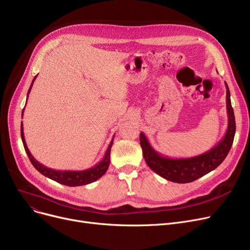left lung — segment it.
Returning <instances> with one entry per match:
<instances>
[{
    "mask_svg": "<svg viewBox=\"0 0 250 250\" xmlns=\"http://www.w3.org/2000/svg\"><path fill=\"white\" fill-rule=\"evenodd\" d=\"M226 85V106L228 127L225 136L214 148L190 158H169L154 150L144 133L140 134V144L147 165L161 177L177 183H188L213 171L225 160L233 144L236 125L231 105L230 91Z\"/></svg>",
    "mask_w": 250,
    "mask_h": 250,
    "instance_id": "1",
    "label": "left lung"
}]
</instances>
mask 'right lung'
Listing matches in <instances>:
<instances>
[{"mask_svg": "<svg viewBox=\"0 0 250 250\" xmlns=\"http://www.w3.org/2000/svg\"><path fill=\"white\" fill-rule=\"evenodd\" d=\"M36 77L37 76H35L32 80V83L30 85V88H29L28 93H27V98H28V95L30 93L33 82L36 79ZM22 116H23V111H22ZM21 138H22L25 152L28 155V158H29L30 162L32 163V165L34 166V168L37 170V171L41 172L42 175L61 183V185L68 186V187H80V186H85V185H88V183L96 181L102 175H104L105 172L107 171L109 163H110V150L112 147L114 137L112 138L106 152H105V154H104V157L102 158V160L99 163H97L95 166L91 167L89 169H86V170H82V171H70V170H63L62 171V170H55V169L48 168V167L42 165V163H39L38 161H36L34 157L31 155L27 145H26L24 133H23V124H21Z\"/></svg>", "mask_w": 250, "mask_h": 250, "instance_id": "1", "label": "right lung"}]
</instances>
